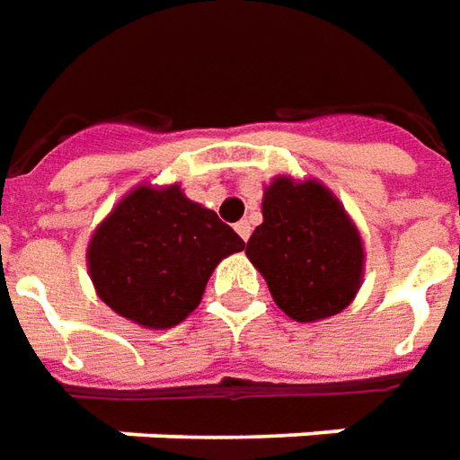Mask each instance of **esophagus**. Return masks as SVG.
<instances>
[{
	"instance_id": "34e87169",
	"label": "esophagus",
	"mask_w": 460,
	"mask_h": 460,
	"mask_svg": "<svg viewBox=\"0 0 460 460\" xmlns=\"http://www.w3.org/2000/svg\"><path fill=\"white\" fill-rule=\"evenodd\" d=\"M236 234L242 236L243 242H249V236H252V224H249L246 218H243V221H239V224H236Z\"/></svg>"
}]
</instances>
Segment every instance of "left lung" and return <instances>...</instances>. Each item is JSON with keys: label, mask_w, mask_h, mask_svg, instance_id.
I'll list each match as a JSON object with an SVG mask.
<instances>
[{"label": "left lung", "mask_w": 460, "mask_h": 460, "mask_svg": "<svg viewBox=\"0 0 460 460\" xmlns=\"http://www.w3.org/2000/svg\"><path fill=\"white\" fill-rule=\"evenodd\" d=\"M261 217L246 256L267 279L284 314L296 322L332 317L355 299L365 274L358 226L320 181L277 176L264 189Z\"/></svg>", "instance_id": "obj_1"}]
</instances>
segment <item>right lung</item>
I'll use <instances>...</instances> for the list:
<instances>
[{
  "mask_svg": "<svg viewBox=\"0 0 460 460\" xmlns=\"http://www.w3.org/2000/svg\"><path fill=\"white\" fill-rule=\"evenodd\" d=\"M242 249V236L217 211L186 199L178 183H140L95 229L87 270L112 312L165 330L199 307L218 261Z\"/></svg>",
  "mask_w": 460,
  "mask_h": 460,
  "instance_id": "obj_1",
  "label": "right lung"
}]
</instances>
